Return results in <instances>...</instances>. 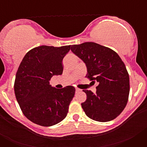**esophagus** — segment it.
Instances as JSON below:
<instances>
[{"label":"esophagus","mask_w":147,"mask_h":147,"mask_svg":"<svg viewBox=\"0 0 147 147\" xmlns=\"http://www.w3.org/2000/svg\"><path fill=\"white\" fill-rule=\"evenodd\" d=\"M81 90L79 89V88H76V92H80Z\"/></svg>","instance_id":"34e87169"}]
</instances>
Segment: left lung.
I'll use <instances>...</instances> for the list:
<instances>
[{
	"instance_id": "left-lung-1",
	"label": "left lung",
	"mask_w": 147,
	"mask_h": 147,
	"mask_svg": "<svg viewBox=\"0 0 147 147\" xmlns=\"http://www.w3.org/2000/svg\"><path fill=\"white\" fill-rule=\"evenodd\" d=\"M71 50L86 65V77L98 82L95 93L83 90L87 99L82 107L87 116L100 122L115 119L129 98V78L123 61L113 50L96 42L73 45Z\"/></svg>"
}]
</instances>
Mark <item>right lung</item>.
Returning <instances> with one entry per match:
<instances>
[{
	"mask_svg": "<svg viewBox=\"0 0 147 147\" xmlns=\"http://www.w3.org/2000/svg\"><path fill=\"white\" fill-rule=\"evenodd\" d=\"M71 45H41L26 53L15 76V93L23 115L34 124L55 125L67 115L75 88H53L49 81L63 71L62 62Z\"/></svg>",
	"mask_w": 147,
	"mask_h": 147,
	"instance_id": "add662e5",
	"label": "right lung"
}]
</instances>
